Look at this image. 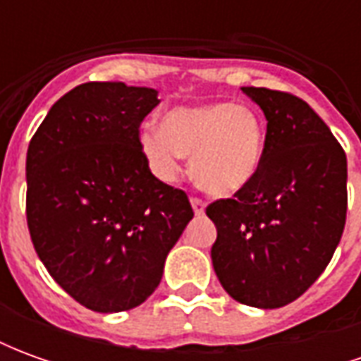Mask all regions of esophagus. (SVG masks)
<instances>
[{"label": "esophagus", "instance_id": "obj_1", "mask_svg": "<svg viewBox=\"0 0 361 361\" xmlns=\"http://www.w3.org/2000/svg\"><path fill=\"white\" fill-rule=\"evenodd\" d=\"M191 207H193V212H195V214H203L204 212V201L197 199V197H191Z\"/></svg>", "mask_w": 361, "mask_h": 361}]
</instances>
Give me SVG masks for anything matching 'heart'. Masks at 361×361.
<instances>
[{
	"label": "heart",
	"instance_id": "b5f03b06",
	"mask_svg": "<svg viewBox=\"0 0 361 361\" xmlns=\"http://www.w3.org/2000/svg\"><path fill=\"white\" fill-rule=\"evenodd\" d=\"M139 147L160 180L180 173L181 157H191V176L216 197L238 193L261 168L265 127L250 106L230 102L180 106L162 118V127H142Z\"/></svg>",
	"mask_w": 361,
	"mask_h": 361
}]
</instances>
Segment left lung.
I'll use <instances>...</instances> for the list:
<instances>
[{"label": "left lung", "mask_w": 361, "mask_h": 361, "mask_svg": "<svg viewBox=\"0 0 361 361\" xmlns=\"http://www.w3.org/2000/svg\"><path fill=\"white\" fill-rule=\"evenodd\" d=\"M267 118L265 154L234 199L207 207L220 284L235 302L276 310L294 302L333 259L346 222V154L307 102L242 87Z\"/></svg>", "instance_id": "obj_1"}]
</instances>
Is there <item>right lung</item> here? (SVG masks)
Returning a JSON list of instances; mask_svg holds the SVG:
<instances>
[{
	"mask_svg": "<svg viewBox=\"0 0 361 361\" xmlns=\"http://www.w3.org/2000/svg\"><path fill=\"white\" fill-rule=\"evenodd\" d=\"M158 90L85 82L61 96L30 139L27 222L38 257L98 313L141 305L193 219L181 189L152 176L139 126Z\"/></svg>",
	"mask_w": 361,
	"mask_h": 361,
	"instance_id": "right-lung-1",
	"label": "right lung"
}]
</instances>
